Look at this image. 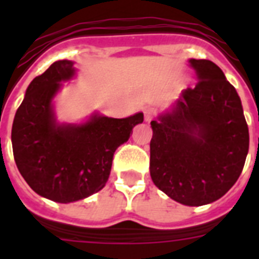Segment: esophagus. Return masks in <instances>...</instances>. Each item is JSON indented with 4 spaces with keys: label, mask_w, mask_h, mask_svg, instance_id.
Wrapping results in <instances>:
<instances>
[{
    "label": "esophagus",
    "mask_w": 259,
    "mask_h": 259,
    "mask_svg": "<svg viewBox=\"0 0 259 259\" xmlns=\"http://www.w3.org/2000/svg\"><path fill=\"white\" fill-rule=\"evenodd\" d=\"M154 117H156V110H153V109L145 110V121L146 122H150Z\"/></svg>",
    "instance_id": "obj_1"
}]
</instances>
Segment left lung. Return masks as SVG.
<instances>
[{"label": "left lung", "instance_id": "1", "mask_svg": "<svg viewBox=\"0 0 259 259\" xmlns=\"http://www.w3.org/2000/svg\"><path fill=\"white\" fill-rule=\"evenodd\" d=\"M199 82L170 113L152 121L150 176L170 199L203 205L221 199L241 176L249 127L241 98L211 60H189Z\"/></svg>", "mask_w": 259, "mask_h": 259}]
</instances>
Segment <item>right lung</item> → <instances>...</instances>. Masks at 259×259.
I'll use <instances>...</instances> for the list:
<instances>
[{
    "mask_svg": "<svg viewBox=\"0 0 259 259\" xmlns=\"http://www.w3.org/2000/svg\"><path fill=\"white\" fill-rule=\"evenodd\" d=\"M74 63L55 62L26 89L12 126L18 170L40 196L71 203L101 191L109 180L114 152L129 140L144 114L109 118L94 114L80 125L58 123L52 99L74 76Z\"/></svg>",
    "mask_w": 259,
    "mask_h": 259,
    "instance_id": "obj_1",
    "label": "right lung"
}]
</instances>
